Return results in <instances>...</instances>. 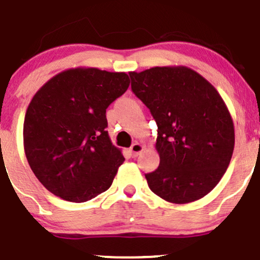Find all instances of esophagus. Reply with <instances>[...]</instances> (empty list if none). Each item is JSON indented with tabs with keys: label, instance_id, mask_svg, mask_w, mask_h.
<instances>
[{
	"label": "esophagus",
	"instance_id": "1",
	"mask_svg": "<svg viewBox=\"0 0 260 260\" xmlns=\"http://www.w3.org/2000/svg\"><path fill=\"white\" fill-rule=\"evenodd\" d=\"M143 148H144V147L142 146L141 143H135V144H132V147H131V148H129L131 154H132V157H137L139 153L143 151Z\"/></svg>",
	"mask_w": 260,
	"mask_h": 260
}]
</instances>
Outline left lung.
Here are the masks:
<instances>
[{"mask_svg":"<svg viewBox=\"0 0 260 260\" xmlns=\"http://www.w3.org/2000/svg\"><path fill=\"white\" fill-rule=\"evenodd\" d=\"M132 91L158 125L159 166L146 174L154 194L185 204L207 196L225 173L234 149V124L217 89L185 66L129 72Z\"/></svg>","mask_w":260,"mask_h":260,"instance_id":"1","label":"left lung"}]
</instances>
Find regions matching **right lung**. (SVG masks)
<instances>
[{
	"label": "right lung",
	"instance_id": "add662e5",
	"mask_svg": "<svg viewBox=\"0 0 260 260\" xmlns=\"http://www.w3.org/2000/svg\"><path fill=\"white\" fill-rule=\"evenodd\" d=\"M129 83L125 72L70 68L32 97L24 116L23 147L46 189L82 203L111 187L124 157L106 131V109Z\"/></svg>",
	"mask_w": 260,
	"mask_h": 260
}]
</instances>
